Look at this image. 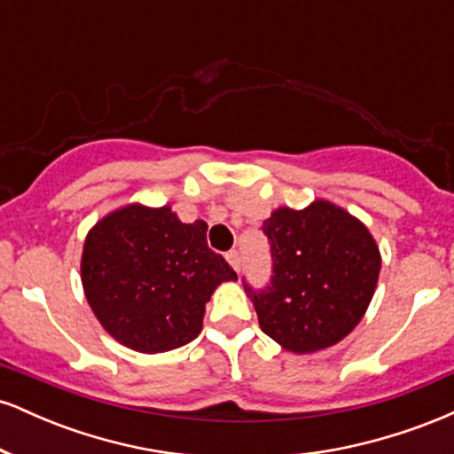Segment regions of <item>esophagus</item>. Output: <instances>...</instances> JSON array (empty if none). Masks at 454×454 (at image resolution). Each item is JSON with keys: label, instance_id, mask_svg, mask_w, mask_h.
Masks as SVG:
<instances>
[{"label": "esophagus", "instance_id": "1", "mask_svg": "<svg viewBox=\"0 0 454 454\" xmlns=\"http://www.w3.org/2000/svg\"><path fill=\"white\" fill-rule=\"evenodd\" d=\"M226 260L232 264V269L237 270V273H239V270H241L243 260H241V254H239L237 249H232V252H228V254H226Z\"/></svg>", "mask_w": 454, "mask_h": 454}]
</instances>
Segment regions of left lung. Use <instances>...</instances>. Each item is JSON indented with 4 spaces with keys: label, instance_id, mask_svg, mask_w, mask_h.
<instances>
[{
    "label": "left lung",
    "instance_id": "8db88e82",
    "mask_svg": "<svg viewBox=\"0 0 454 454\" xmlns=\"http://www.w3.org/2000/svg\"><path fill=\"white\" fill-rule=\"evenodd\" d=\"M270 245V281L245 293L260 328L286 350L307 354L341 341L372 303L380 249L350 213L316 200L303 211L288 207L262 222Z\"/></svg>",
    "mask_w": 454,
    "mask_h": 454
}]
</instances>
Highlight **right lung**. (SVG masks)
Returning <instances> with one entry per match:
<instances>
[{
	"instance_id": "obj_1",
	"label": "right lung",
	"mask_w": 454,
	"mask_h": 454,
	"mask_svg": "<svg viewBox=\"0 0 454 454\" xmlns=\"http://www.w3.org/2000/svg\"><path fill=\"white\" fill-rule=\"evenodd\" d=\"M81 279L114 340L155 354L196 340L213 290L237 273L207 245L202 220L184 223L170 207L129 205L87 234Z\"/></svg>"
}]
</instances>
